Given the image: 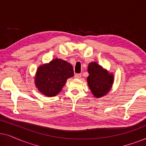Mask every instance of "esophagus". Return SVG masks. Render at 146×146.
Listing matches in <instances>:
<instances>
[{
    "label": "esophagus",
    "instance_id": "obj_1",
    "mask_svg": "<svg viewBox=\"0 0 146 146\" xmlns=\"http://www.w3.org/2000/svg\"><path fill=\"white\" fill-rule=\"evenodd\" d=\"M80 77H81L80 74H76L74 75V78H76V79L80 78Z\"/></svg>",
    "mask_w": 146,
    "mask_h": 146
}]
</instances>
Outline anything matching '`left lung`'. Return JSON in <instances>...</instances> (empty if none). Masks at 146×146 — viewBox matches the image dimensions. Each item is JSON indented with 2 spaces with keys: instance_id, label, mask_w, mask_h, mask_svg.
I'll use <instances>...</instances> for the list:
<instances>
[{
  "instance_id": "left-lung-1",
  "label": "left lung",
  "mask_w": 146,
  "mask_h": 146,
  "mask_svg": "<svg viewBox=\"0 0 146 146\" xmlns=\"http://www.w3.org/2000/svg\"><path fill=\"white\" fill-rule=\"evenodd\" d=\"M87 82L90 90L96 98H101L106 95L112 86L114 76L96 62L89 63L88 66Z\"/></svg>"
}]
</instances>
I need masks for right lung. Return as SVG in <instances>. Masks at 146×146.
I'll list each match as a JSON object with an SVG mask.
<instances>
[{"mask_svg": "<svg viewBox=\"0 0 146 146\" xmlns=\"http://www.w3.org/2000/svg\"><path fill=\"white\" fill-rule=\"evenodd\" d=\"M73 76L72 66L64 60L55 58L38 68L35 84L40 92L53 97L60 92L67 79Z\"/></svg>", "mask_w": 146, "mask_h": 146, "instance_id": "add662e5", "label": "right lung"}]
</instances>
